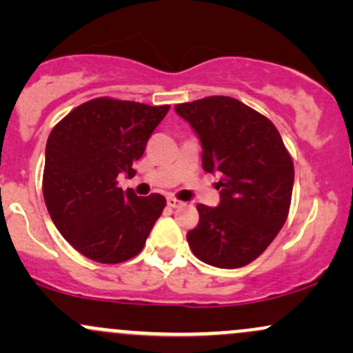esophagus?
<instances>
[{"mask_svg":"<svg viewBox=\"0 0 353 353\" xmlns=\"http://www.w3.org/2000/svg\"><path fill=\"white\" fill-rule=\"evenodd\" d=\"M181 204H182V202L179 199H176V197H172V196L168 197V205H169V208H179Z\"/></svg>","mask_w":353,"mask_h":353,"instance_id":"34e87169","label":"esophagus"}]
</instances>
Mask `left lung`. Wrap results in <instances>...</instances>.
<instances>
[{"label":"left lung","instance_id":"left-lung-1","mask_svg":"<svg viewBox=\"0 0 353 353\" xmlns=\"http://www.w3.org/2000/svg\"><path fill=\"white\" fill-rule=\"evenodd\" d=\"M202 145V168L221 176L217 208L199 204V224L188 232L192 254L219 269L255 261L289 216L294 163L277 128L229 96L176 104Z\"/></svg>","mask_w":353,"mask_h":353}]
</instances>
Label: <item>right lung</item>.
Masks as SVG:
<instances>
[{
    "label": "right lung",
    "mask_w": 353,
    "mask_h": 353,
    "mask_svg": "<svg viewBox=\"0 0 353 353\" xmlns=\"http://www.w3.org/2000/svg\"><path fill=\"white\" fill-rule=\"evenodd\" d=\"M171 106L96 98L74 108L46 143L43 196L48 212L78 252L101 264H119L143 250L163 214L161 194L137 197L117 188V176L136 174L145 144Z\"/></svg>",
    "instance_id": "1"
}]
</instances>
